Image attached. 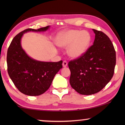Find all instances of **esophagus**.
Returning <instances> with one entry per match:
<instances>
[{
	"mask_svg": "<svg viewBox=\"0 0 125 125\" xmlns=\"http://www.w3.org/2000/svg\"><path fill=\"white\" fill-rule=\"evenodd\" d=\"M67 64H68V63H67V62L66 61H63V64H62L63 67H66Z\"/></svg>",
	"mask_w": 125,
	"mask_h": 125,
	"instance_id": "1",
	"label": "esophagus"
}]
</instances>
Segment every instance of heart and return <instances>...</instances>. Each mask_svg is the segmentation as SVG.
Returning a JSON list of instances; mask_svg holds the SVG:
<instances>
[{"label": "heart", "instance_id": "1", "mask_svg": "<svg viewBox=\"0 0 125 125\" xmlns=\"http://www.w3.org/2000/svg\"><path fill=\"white\" fill-rule=\"evenodd\" d=\"M92 36L86 31L71 30L61 33L57 44L61 47L68 48V54L73 58H79L89 48Z\"/></svg>", "mask_w": 125, "mask_h": 125}]
</instances>
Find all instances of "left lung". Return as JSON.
<instances>
[{
  "instance_id": "8db88e82",
  "label": "left lung",
  "mask_w": 125,
  "mask_h": 125,
  "mask_svg": "<svg viewBox=\"0 0 125 125\" xmlns=\"http://www.w3.org/2000/svg\"><path fill=\"white\" fill-rule=\"evenodd\" d=\"M95 34L93 45L85 54L68 63L69 83L82 95H92L101 90L113 78L116 65V52L109 37L101 31Z\"/></svg>"
}]
</instances>
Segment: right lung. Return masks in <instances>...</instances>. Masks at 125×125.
<instances>
[{"label":"right lung","mask_w":125,"mask_h":125,"mask_svg":"<svg viewBox=\"0 0 125 125\" xmlns=\"http://www.w3.org/2000/svg\"><path fill=\"white\" fill-rule=\"evenodd\" d=\"M50 26L37 30L27 29L12 39L7 52L8 72L14 85L21 93L29 96L43 94L51 85L55 75L62 68V61L46 62L33 60L21 46V39L29 31H45Z\"/></svg>","instance_id":"obj_1"}]
</instances>
